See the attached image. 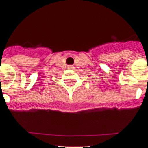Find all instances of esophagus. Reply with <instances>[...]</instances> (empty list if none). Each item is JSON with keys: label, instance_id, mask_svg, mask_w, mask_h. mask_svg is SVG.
Returning a JSON list of instances; mask_svg holds the SVG:
<instances>
[{"label": "esophagus", "instance_id": "obj_1", "mask_svg": "<svg viewBox=\"0 0 148 148\" xmlns=\"http://www.w3.org/2000/svg\"><path fill=\"white\" fill-rule=\"evenodd\" d=\"M68 68L72 69V68H74V66H69V67H68Z\"/></svg>", "mask_w": 148, "mask_h": 148}]
</instances>
